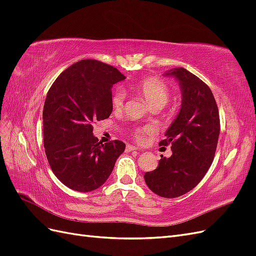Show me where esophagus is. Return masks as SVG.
Segmentation results:
<instances>
[{
    "mask_svg": "<svg viewBox=\"0 0 256 256\" xmlns=\"http://www.w3.org/2000/svg\"><path fill=\"white\" fill-rule=\"evenodd\" d=\"M138 150V147H136L134 145H130V144H128L127 147H126V150L127 152H134V150Z\"/></svg>",
    "mask_w": 256,
    "mask_h": 256,
    "instance_id": "esophagus-1",
    "label": "esophagus"
}]
</instances>
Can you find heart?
<instances>
[{
	"mask_svg": "<svg viewBox=\"0 0 256 256\" xmlns=\"http://www.w3.org/2000/svg\"><path fill=\"white\" fill-rule=\"evenodd\" d=\"M136 88L141 92L147 104H150L152 109H162L170 100L171 92L168 88V85L161 81L160 79L152 78H145L138 82L136 85ZM124 100H125V94L118 90L113 92L111 98V104L114 109H120L124 104ZM154 132V128L150 126H142L138 127L134 130V136L138 141H142L143 138L146 134H150Z\"/></svg>",
	"mask_w": 256,
	"mask_h": 256,
	"instance_id": "1",
	"label": "heart"
}]
</instances>
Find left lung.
<instances>
[{"mask_svg": "<svg viewBox=\"0 0 256 256\" xmlns=\"http://www.w3.org/2000/svg\"><path fill=\"white\" fill-rule=\"evenodd\" d=\"M178 81L182 106L160 145L171 144L172 156H161L156 170L146 172L145 182L162 198H177L203 180L214 157L220 134V118L208 85L182 67L164 74Z\"/></svg>", "mask_w": 256, "mask_h": 256, "instance_id": "left-lung-1", "label": "left lung"}]
</instances>
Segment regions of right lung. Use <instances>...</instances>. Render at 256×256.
I'll return each instance as SVG.
<instances>
[{"label":"right lung","mask_w":256,"mask_h":256,"mask_svg":"<svg viewBox=\"0 0 256 256\" xmlns=\"http://www.w3.org/2000/svg\"><path fill=\"white\" fill-rule=\"evenodd\" d=\"M113 66L82 60L68 67L50 88L42 111L44 152L60 182L80 192L102 186L125 143L92 136V122L109 118L113 84L125 80Z\"/></svg>","instance_id":"right-lung-1"}]
</instances>
